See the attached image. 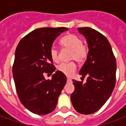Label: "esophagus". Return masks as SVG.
<instances>
[{
	"instance_id": "34e87169",
	"label": "esophagus",
	"mask_w": 126,
	"mask_h": 126,
	"mask_svg": "<svg viewBox=\"0 0 126 126\" xmlns=\"http://www.w3.org/2000/svg\"><path fill=\"white\" fill-rule=\"evenodd\" d=\"M67 83H72V80H71V79L67 78Z\"/></svg>"
}]
</instances>
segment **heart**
I'll list each match as a JSON object with an SVG mask.
<instances>
[{
    "label": "heart",
    "mask_w": 126,
    "mask_h": 126,
    "mask_svg": "<svg viewBox=\"0 0 126 126\" xmlns=\"http://www.w3.org/2000/svg\"><path fill=\"white\" fill-rule=\"evenodd\" d=\"M61 46L63 49L70 50L69 60L76 61L77 63H84L87 57L88 51L86 47L83 44V42L78 36L74 34H67L60 40ZM50 56L54 62L59 60V51L54 47L50 50ZM58 71L67 76H71L76 69V66L74 62L61 63L57 67Z\"/></svg>",
    "instance_id": "1"
}]
</instances>
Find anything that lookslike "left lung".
I'll return each mask as SVG.
<instances>
[{
    "label": "left lung",
    "instance_id": "8db88e82",
    "mask_svg": "<svg viewBox=\"0 0 126 126\" xmlns=\"http://www.w3.org/2000/svg\"><path fill=\"white\" fill-rule=\"evenodd\" d=\"M86 38L88 53L80 69L86 82L74 79L71 103L78 113L89 115L99 110L110 97L116 82V59L105 36L94 29L78 28Z\"/></svg>",
    "mask_w": 126,
    "mask_h": 126
}]
</instances>
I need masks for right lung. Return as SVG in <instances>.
<instances>
[{"label": "right lung", "mask_w": 126, "mask_h": 126, "mask_svg": "<svg viewBox=\"0 0 126 126\" xmlns=\"http://www.w3.org/2000/svg\"><path fill=\"white\" fill-rule=\"evenodd\" d=\"M65 27L34 30L21 39L16 48L13 65V79L18 97L23 105L37 115L55 110L67 78L55 67L50 56L52 43ZM44 73L53 74L46 80Z\"/></svg>", "instance_id": "right-lung-1"}]
</instances>
